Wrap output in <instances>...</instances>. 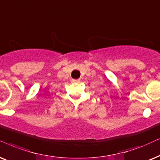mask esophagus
<instances>
[{
	"mask_svg": "<svg viewBox=\"0 0 160 160\" xmlns=\"http://www.w3.org/2000/svg\"><path fill=\"white\" fill-rule=\"evenodd\" d=\"M80 80H72V82H80Z\"/></svg>",
	"mask_w": 160,
	"mask_h": 160,
	"instance_id": "obj_1",
	"label": "esophagus"
}]
</instances>
